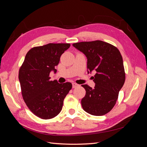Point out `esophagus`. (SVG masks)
Masks as SVG:
<instances>
[{"label":"esophagus","instance_id":"obj_1","mask_svg":"<svg viewBox=\"0 0 147 147\" xmlns=\"http://www.w3.org/2000/svg\"><path fill=\"white\" fill-rule=\"evenodd\" d=\"M79 85L78 84H77V83H72V88H76V87H77V86H78Z\"/></svg>","mask_w":147,"mask_h":147}]
</instances>
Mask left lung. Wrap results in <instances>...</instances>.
<instances>
[{"mask_svg": "<svg viewBox=\"0 0 147 147\" xmlns=\"http://www.w3.org/2000/svg\"><path fill=\"white\" fill-rule=\"evenodd\" d=\"M87 58L88 73L92 77L94 88L82 84L86 94L82 99L83 110L94 116H102L113 109L119 91L125 82L123 61L118 48L107 42L96 40L73 44Z\"/></svg>", "mask_w": 147, "mask_h": 147, "instance_id": "1", "label": "left lung"}]
</instances>
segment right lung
Returning <instances> with one entry per match:
<instances>
[{"mask_svg": "<svg viewBox=\"0 0 147 147\" xmlns=\"http://www.w3.org/2000/svg\"><path fill=\"white\" fill-rule=\"evenodd\" d=\"M69 43H49L32 48L26 54L19 71L22 96L29 110L37 117L51 119L62 110L66 95L72 89L70 82L50 80L51 72L60 57L70 47Z\"/></svg>", "mask_w": 147, "mask_h": 147, "instance_id": "right-lung-1", "label": "right lung"}]
</instances>
